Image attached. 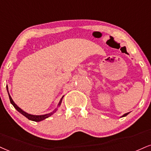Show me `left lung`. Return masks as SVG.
Segmentation results:
<instances>
[{
	"mask_svg": "<svg viewBox=\"0 0 151 151\" xmlns=\"http://www.w3.org/2000/svg\"><path fill=\"white\" fill-rule=\"evenodd\" d=\"M129 113V112H127V113H126V114H124V115H123L122 116V117H125V116H127V115Z\"/></svg>",
	"mask_w": 151,
	"mask_h": 151,
	"instance_id": "1",
	"label": "left lung"
}]
</instances>
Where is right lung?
Segmentation results:
<instances>
[{"label": "right lung", "instance_id": "obj_1", "mask_svg": "<svg viewBox=\"0 0 151 151\" xmlns=\"http://www.w3.org/2000/svg\"><path fill=\"white\" fill-rule=\"evenodd\" d=\"M6 88H7V91H8V96H9V99H10V103H11V104H12V105H13L14 108H15L16 110H17L18 112H20L22 115H23L24 116V117H26L27 118V119H29V120L34 121V122H40V121H42V120H43V119H46V118H48V117H50V116H51L52 115H53V114L55 113V112L56 111H57L58 108H55V110H54L52 112H50V113H48V114H46V115H31V114L27 113L26 112L23 111V110H22V109H21L20 108H19V107H18L17 105H16L15 103H14V102L13 101V100L12 99L11 96H10V93H9V92H8V86H6ZM63 97H64V96H63V97H62V99H60V102H59V103H58V107H59L61 103H62V100H63Z\"/></svg>", "mask_w": 151, "mask_h": 151}]
</instances>
